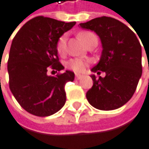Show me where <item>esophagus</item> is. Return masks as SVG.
I'll list each match as a JSON object with an SVG mask.
<instances>
[{
    "label": "esophagus",
    "instance_id": "1",
    "mask_svg": "<svg viewBox=\"0 0 149 149\" xmlns=\"http://www.w3.org/2000/svg\"><path fill=\"white\" fill-rule=\"evenodd\" d=\"M81 78H82V75H81V74H78V73L75 74V79H80Z\"/></svg>",
    "mask_w": 149,
    "mask_h": 149
}]
</instances>
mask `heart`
I'll return each instance as SVG.
<instances>
[{
  "instance_id": "1",
  "label": "heart",
  "mask_w": 149,
  "mask_h": 149,
  "mask_svg": "<svg viewBox=\"0 0 149 149\" xmlns=\"http://www.w3.org/2000/svg\"><path fill=\"white\" fill-rule=\"evenodd\" d=\"M95 36L94 33H93L92 31H80L79 33V38L86 44L91 37ZM65 47H66V37L65 36H62L59 38L57 43H56V50L59 55H63L64 51H65ZM88 64V61L82 59V58H73L71 60L69 61L67 66L69 69L72 70L75 72H82L85 68L86 67V65Z\"/></svg>"
}]
</instances>
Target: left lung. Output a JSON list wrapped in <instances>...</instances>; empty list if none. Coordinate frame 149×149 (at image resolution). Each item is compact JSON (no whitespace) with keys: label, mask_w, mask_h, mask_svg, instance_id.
Wrapping results in <instances>:
<instances>
[{"label":"left lung","mask_w":149,"mask_h":149,"mask_svg":"<svg viewBox=\"0 0 149 149\" xmlns=\"http://www.w3.org/2000/svg\"><path fill=\"white\" fill-rule=\"evenodd\" d=\"M79 26L95 31L100 37L101 59L91 70L106 73L99 79L91 75L93 84L86 93V99L101 110L118 109L132 97L141 77V43L128 26L112 17H96Z\"/></svg>","instance_id":"left-lung-1"}]
</instances>
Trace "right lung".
<instances>
[{"label": "right lung", "mask_w": 149, "mask_h": 149, "mask_svg": "<svg viewBox=\"0 0 149 149\" xmlns=\"http://www.w3.org/2000/svg\"><path fill=\"white\" fill-rule=\"evenodd\" d=\"M75 24L40 16L25 23L14 37L8 61L9 89L27 112L48 116L65 104V84L73 81L75 75L66 70L50 76L47 70L64 69L56 43Z\"/></svg>", "instance_id": "1"}]
</instances>
